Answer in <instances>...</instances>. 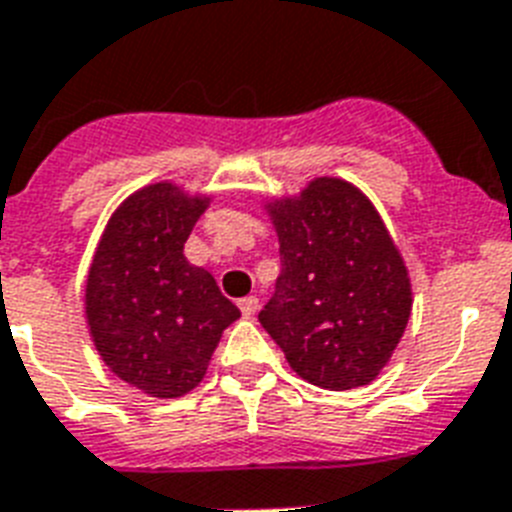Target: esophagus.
<instances>
[{
  "label": "esophagus",
  "instance_id": "1",
  "mask_svg": "<svg viewBox=\"0 0 512 512\" xmlns=\"http://www.w3.org/2000/svg\"><path fill=\"white\" fill-rule=\"evenodd\" d=\"M257 307H260V299L255 297V294H249V297H242L239 299V310H242V315H255Z\"/></svg>",
  "mask_w": 512,
  "mask_h": 512
}]
</instances>
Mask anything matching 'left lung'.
Masks as SVG:
<instances>
[{
  "mask_svg": "<svg viewBox=\"0 0 512 512\" xmlns=\"http://www.w3.org/2000/svg\"><path fill=\"white\" fill-rule=\"evenodd\" d=\"M281 244L260 323L297 376L323 389L371 384L410 318V278L384 220L342 178H315L268 205Z\"/></svg>",
  "mask_w": 512,
  "mask_h": 512,
  "instance_id": "8db88e82",
  "label": "left lung"
}]
</instances>
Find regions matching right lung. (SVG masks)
<instances>
[{"instance_id": "right-lung-1", "label": "right lung", "mask_w": 512, "mask_h": 512, "mask_svg": "<svg viewBox=\"0 0 512 512\" xmlns=\"http://www.w3.org/2000/svg\"><path fill=\"white\" fill-rule=\"evenodd\" d=\"M207 197L173 184L139 189L112 213L86 278V321L110 371L149 397L173 400L205 378L239 307L184 244Z\"/></svg>"}]
</instances>
